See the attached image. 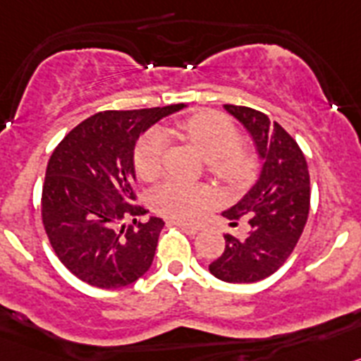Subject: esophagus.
<instances>
[{"instance_id":"obj_1","label":"esophagus","mask_w":361,"mask_h":361,"mask_svg":"<svg viewBox=\"0 0 361 361\" xmlns=\"http://www.w3.org/2000/svg\"><path fill=\"white\" fill-rule=\"evenodd\" d=\"M173 225L180 226L187 235H196V233L200 232V226L197 225H187V223H181V221H173Z\"/></svg>"}]
</instances>
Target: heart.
<instances>
[{
	"label": "heart",
	"instance_id": "obj_1",
	"mask_svg": "<svg viewBox=\"0 0 361 361\" xmlns=\"http://www.w3.org/2000/svg\"><path fill=\"white\" fill-rule=\"evenodd\" d=\"M190 144L196 145L204 158L207 169L226 187H245L257 171V158L252 149L239 144V131L226 116L204 111L183 120L178 126ZM167 133L152 128L142 136L135 147L136 174L142 180H152L161 171ZM212 200L207 185L169 178L151 194V203L161 216L176 221H192Z\"/></svg>",
	"mask_w": 361,
	"mask_h": 361
}]
</instances>
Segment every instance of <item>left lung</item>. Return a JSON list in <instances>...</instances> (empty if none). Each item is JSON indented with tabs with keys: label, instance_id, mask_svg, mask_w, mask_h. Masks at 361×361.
<instances>
[{
	"label": "left lung",
	"instance_id": "8db88e82",
	"mask_svg": "<svg viewBox=\"0 0 361 361\" xmlns=\"http://www.w3.org/2000/svg\"><path fill=\"white\" fill-rule=\"evenodd\" d=\"M225 109L252 136L262 171L257 183L223 216L248 217L245 239L226 233L225 252L209 266L219 281L243 284L275 274L290 257L310 214V171L297 142L264 113L225 104Z\"/></svg>",
	"mask_w": 361,
	"mask_h": 361
}]
</instances>
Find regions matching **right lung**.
<instances>
[{"mask_svg":"<svg viewBox=\"0 0 361 361\" xmlns=\"http://www.w3.org/2000/svg\"><path fill=\"white\" fill-rule=\"evenodd\" d=\"M102 111L80 122L51 152L41 216L59 261L90 286L115 290L151 268L164 221L135 203V145L164 116L183 109ZM133 219L126 226L123 221Z\"/></svg>","mask_w":361,"mask_h":361,"instance_id":"1","label":"right lung"}]
</instances>
